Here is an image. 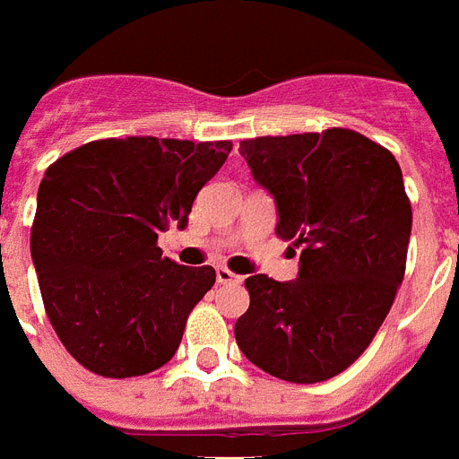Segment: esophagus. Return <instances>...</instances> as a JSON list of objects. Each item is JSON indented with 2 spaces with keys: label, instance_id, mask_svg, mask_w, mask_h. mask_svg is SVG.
<instances>
[{
  "label": "esophagus",
  "instance_id": "obj_1",
  "mask_svg": "<svg viewBox=\"0 0 459 459\" xmlns=\"http://www.w3.org/2000/svg\"><path fill=\"white\" fill-rule=\"evenodd\" d=\"M215 279H218V283H241V276L230 272L227 267H218L215 270Z\"/></svg>",
  "mask_w": 459,
  "mask_h": 459
}]
</instances>
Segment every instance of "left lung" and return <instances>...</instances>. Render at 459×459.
<instances>
[{
    "label": "left lung",
    "instance_id": "left-lung-1",
    "mask_svg": "<svg viewBox=\"0 0 459 459\" xmlns=\"http://www.w3.org/2000/svg\"><path fill=\"white\" fill-rule=\"evenodd\" d=\"M238 152L274 196L276 237L300 248L293 281L246 279L238 350L279 380L335 377L368 347L403 281L412 211L399 161L350 128L244 140Z\"/></svg>",
    "mask_w": 459,
    "mask_h": 459
}]
</instances>
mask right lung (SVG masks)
<instances>
[{"instance_id": "obj_1", "label": "right lung", "mask_w": 459, "mask_h": 459, "mask_svg": "<svg viewBox=\"0 0 459 459\" xmlns=\"http://www.w3.org/2000/svg\"><path fill=\"white\" fill-rule=\"evenodd\" d=\"M230 140H93L51 164L37 192L30 251L44 309L91 373L135 377L173 359L215 270L161 255L159 234L187 227Z\"/></svg>"}]
</instances>
